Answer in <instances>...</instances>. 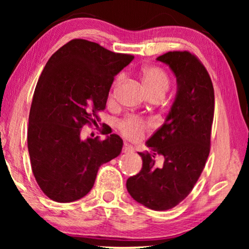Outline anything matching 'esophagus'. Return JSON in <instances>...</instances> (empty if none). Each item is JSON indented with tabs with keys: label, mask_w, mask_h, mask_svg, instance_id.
Returning a JSON list of instances; mask_svg holds the SVG:
<instances>
[{
	"label": "esophagus",
	"mask_w": 249,
	"mask_h": 249,
	"mask_svg": "<svg viewBox=\"0 0 249 249\" xmlns=\"http://www.w3.org/2000/svg\"><path fill=\"white\" fill-rule=\"evenodd\" d=\"M134 152V147L130 144H128V142H124V153H132Z\"/></svg>",
	"instance_id": "obj_1"
}]
</instances>
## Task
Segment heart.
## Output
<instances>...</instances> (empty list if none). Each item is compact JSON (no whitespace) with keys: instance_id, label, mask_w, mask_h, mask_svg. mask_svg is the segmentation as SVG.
Wrapping results in <instances>:
<instances>
[{"instance_id":"heart-1","label":"heart","mask_w":249,"mask_h":249,"mask_svg":"<svg viewBox=\"0 0 249 249\" xmlns=\"http://www.w3.org/2000/svg\"><path fill=\"white\" fill-rule=\"evenodd\" d=\"M142 80L149 95L156 93L164 94L168 90V76L159 68H144L142 70ZM146 127H147L146 122L136 117H128L119 124V128H120L122 134L129 138H138L139 136L142 135Z\"/></svg>"}]
</instances>
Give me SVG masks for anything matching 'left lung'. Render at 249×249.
<instances>
[{"instance_id": "obj_1", "label": "left lung", "mask_w": 249, "mask_h": 249, "mask_svg": "<svg viewBox=\"0 0 249 249\" xmlns=\"http://www.w3.org/2000/svg\"><path fill=\"white\" fill-rule=\"evenodd\" d=\"M169 66L177 79V94L164 124L146 142L151 152L139 173L127 180L136 202L166 211L182 202L198 180L210 154L214 115V89L205 67L189 52H168L156 57ZM162 155L165 162L155 165Z\"/></svg>"}]
</instances>
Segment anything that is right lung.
Masks as SVG:
<instances>
[{"mask_svg": "<svg viewBox=\"0 0 249 249\" xmlns=\"http://www.w3.org/2000/svg\"><path fill=\"white\" fill-rule=\"evenodd\" d=\"M132 60L97 43L72 39L47 61L34 93L27 142L34 177L49 198H83L100 166L121 153L118 135L100 141L80 134L85 124H96L114 77Z\"/></svg>", "mask_w": 249, "mask_h": 249, "instance_id": "right-lung-1", "label": "right lung"}]
</instances>
